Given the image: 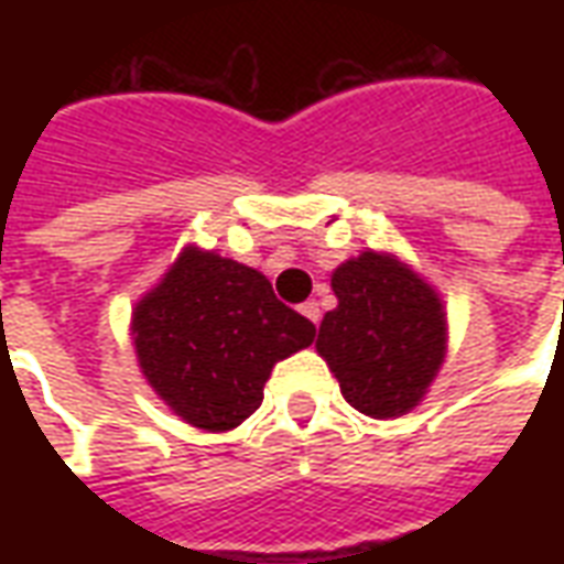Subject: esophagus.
Returning <instances> with one entry per match:
<instances>
[{
	"mask_svg": "<svg viewBox=\"0 0 564 564\" xmlns=\"http://www.w3.org/2000/svg\"><path fill=\"white\" fill-rule=\"evenodd\" d=\"M299 311H302V314H305L311 323H319V302H317V299H307L305 305L299 307Z\"/></svg>",
	"mask_w": 564,
	"mask_h": 564,
	"instance_id": "34e87169",
	"label": "esophagus"
}]
</instances>
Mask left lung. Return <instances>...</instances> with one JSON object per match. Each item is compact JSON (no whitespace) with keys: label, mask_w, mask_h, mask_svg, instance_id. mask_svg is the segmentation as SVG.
Segmentation results:
<instances>
[{"label":"left lung","mask_w":564,"mask_h":564,"mask_svg":"<svg viewBox=\"0 0 564 564\" xmlns=\"http://www.w3.org/2000/svg\"><path fill=\"white\" fill-rule=\"evenodd\" d=\"M338 307L319 323L317 354L347 402L395 420L423 402L447 356V307L420 271L387 250H362L332 271Z\"/></svg>","instance_id":"left-lung-1"}]
</instances>
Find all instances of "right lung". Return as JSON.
<instances>
[{
  "mask_svg": "<svg viewBox=\"0 0 564 564\" xmlns=\"http://www.w3.org/2000/svg\"><path fill=\"white\" fill-rule=\"evenodd\" d=\"M148 387L184 423L232 432L262 404L271 368L314 341V323L274 299L269 278L186 245L132 307Z\"/></svg>",
  "mask_w": 564,
  "mask_h": 564,
  "instance_id": "obj_1",
  "label": "right lung"
}]
</instances>
